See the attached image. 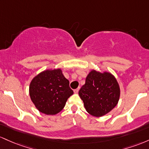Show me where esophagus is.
<instances>
[{"label": "esophagus", "instance_id": "esophagus-1", "mask_svg": "<svg viewBox=\"0 0 149 149\" xmlns=\"http://www.w3.org/2000/svg\"><path fill=\"white\" fill-rule=\"evenodd\" d=\"M79 88H76V89H74V93H77L78 92H79Z\"/></svg>", "mask_w": 149, "mask_h": 149}]
</instances>
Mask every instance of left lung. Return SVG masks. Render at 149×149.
<instances>
[{
    "mask_svg": "<svg viewBox=\"0 0 149 149\" xmlns=\"http://www.w3.org/2000/svg\"><path fill=\"white\" fill-rule=\"evenodd\" d=\"M87 113L102 117L111 112L119 101L120 88L116 78L109 72L91 70L79 91Z\"/></svg>",
    "mask_w": 149,
    "mask_h": 149,
    "instance_id": "obj_1",
    "label": "left lung"
}]
</instances>
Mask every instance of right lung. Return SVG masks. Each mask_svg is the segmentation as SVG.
Here are the masks:
<instances>
[{
	"mask_svg": "<svg viewBox=\"0 0 149 149\" xmlns=\"http://www.w3.org/2000/svg\"><path fill=\"white\" fill-rule=\"evenodd\" d=\"M29 96L36 109L46 115H56L64 108L68 98L73 94L70 81L61 68L41 72L31 79Z\"/></svg>",
	"mask_w": 149,
	"mask_h": 149,
	"instance_id": "right-lung-1",
	"label": "right lung"
}]
</instances>
